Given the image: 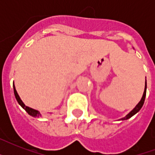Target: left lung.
<instances>
[{"mask_svg": "<svg viewBox=\"0 0 155 155\" xmlns=\"http://www.w3.org/2000/svg\"><path fill=\"white\" fill-rule=\"evenodd\" d=\"M146 95H147V80H146V84H145V89H144V92H143V95H142V99H141V101H139V103L137 104V105L135 106V108L133 109L131 112H130V113H128L127 115L125 116V117H122L121 119H120V120H127V119H129V118L132 117L133 116L135 115L136 113L138 112V111L142 108V105H143V104H144V101H145V98H146Z\"/></svg>", "mask_w": 155, "mask_h": 155, "instance_id": "1", "label": "left lung"}]
</instances>
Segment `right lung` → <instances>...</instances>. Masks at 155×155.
<instances>
[{
    "mask_svg": "<svg viewBox=\"0 0 155 155\" xmlns=\"http://www.w3.org/2000/svg\"><path fill=\"white\" fill-rule=\"evenodd\" d=\"M13 92H14V95H15V97H16V100H17V101L18 102V104H20L21 107H22L24 109H25L26 112L28 113V114L30 116H32V117H41V113L38 112V110H35V109H34V108H30V107H28V106H25V104L22 102V101L21 100L20 97L18 96V92H17V90H16L15 88V86H14V84H13Z\"/></svg>",
    "mask_w": 155,
    "mask_h": 155,
    "instance_id": "obj_1",
    "label": "right lung"
}]
</instances>
